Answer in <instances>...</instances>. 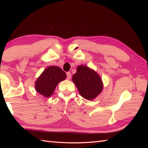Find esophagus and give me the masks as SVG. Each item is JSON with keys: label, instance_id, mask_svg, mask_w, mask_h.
<instances>
[{"label": "esophagus", "instance_id": "esophagus-1", "mask_svg": "<svg viewBox=\"0 0 148 148\" xmlns=\"http://www.w3.org/2000/svg\"><path fill=\"white\" fill-rule=\"evenodd\" d=\"M71 77V73L70 72H67V79H70Z\"/></svg>", "mask_w": 148, "mask_h": 148}]
</instances>
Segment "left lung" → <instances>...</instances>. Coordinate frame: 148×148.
I'll use <instances>...</instances> for the list:
<instances>
[{
  "label": "left lung",
  "mask_w": 148,
  "mask_h": 148,
  "mask_svg": "<svg viewBox=\"0 0 148 148\" xmlns=\"http://www.w3.org/2000/svg\"><path fill=\"white\" fill-rule=\"evenodd\" d=\"M80 95L87 100H92L101 93L102 79L93 70L84 65L78 66L77 72L72 76Z\"/></svg>",
  "instance_id": "8db88e82"
}]
</instances>
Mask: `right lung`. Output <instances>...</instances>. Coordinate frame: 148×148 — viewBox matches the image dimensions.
<instances>
[{
	"label": "right lung",
	"instance_id": "add662e5",
	"mask_svg": "<svg viewBox=\"0 0 148 148\" xmlns=\"http://www.w3.org/2000/svg\"><path fill=\"white\" fill-rule=\"evenodd\" d=\"M66 77L65 72L62 69L56 66L48 67L37 78L35 84L36 90L42 95L49 97L53 94L58 83Z\"/></svg>",
	"mask_w": 148,
	"mask_h": 148
}]
</instances>
